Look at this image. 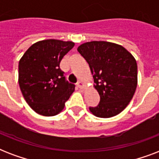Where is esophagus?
I'll use <instances>...</instances> for the list:
<instances>
[{"instance_id": "1", "label": "esophagus", "mask_w": 159, "mask_h": 159, "mask_svg": "<svg viewBox=\"0 0 159 159\" xmlns=\"http://www.w3.org/2000/svg\"><path fill=\"white\" fill-rule=\"evenodd\" d=\"M77 87H78V88H80V89H83V88H84V87H85L84 83H83L82 81H78V82H77Z\"/></svg>"}]
</instances>
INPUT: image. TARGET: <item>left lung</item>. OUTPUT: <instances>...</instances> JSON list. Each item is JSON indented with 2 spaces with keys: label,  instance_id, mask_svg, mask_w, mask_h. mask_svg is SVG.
Wrapping results in <instances>:
<instances>
[{
  "label": "left lung",
  "instance_id": "8db88e82",
  "mask_svg": "<svg viewBox=\"0 0 159 159\" xmlns=\"http://www.w3.org/2000/svg\"><path fill=\"white\" fill-rule=\"evenodd\" d=\"M77 51L89 64L100 103L89 107L100 118H110L123 111L130 102L138 83L137 62L123 46L106 41L81 44Z\"/></svg>",
  "mask_w": 159,
  "mask_h": 159
}]
</instances>
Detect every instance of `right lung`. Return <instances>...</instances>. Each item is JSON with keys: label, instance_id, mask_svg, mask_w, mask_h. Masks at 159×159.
Returning <instances> with one entry per match:
<instances>
[{"label": "right lung", "instance_id": "obj_1", "mask_svg": "<svg viewBox=\"0 0 159 159\" xmlns=\"http://www.w3.org/2000/svg\"><path fill=\"white\" fill-rule=\"evenodd\" d=\"M75 43L45 39L34 43L19 62V85L24 98L36 113L53 116L63 110L75 85L65 80L61 60Z\"/></svg>", "mask_w": 159, "mask_h": 159}]
</instances>
